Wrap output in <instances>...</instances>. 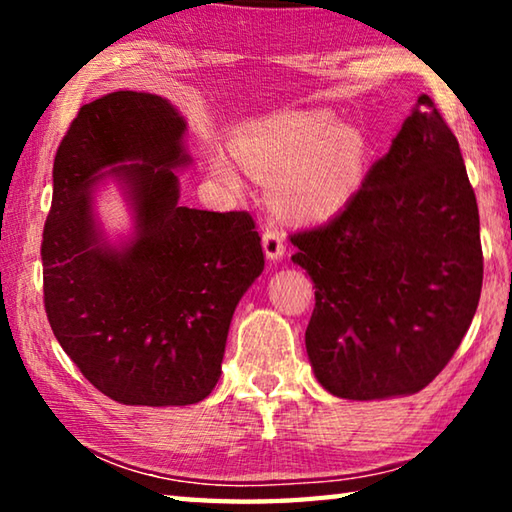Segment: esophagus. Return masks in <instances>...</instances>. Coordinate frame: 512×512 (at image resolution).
I'll return each instance as SVG.
<instances>
[{"label": "esophagus", "instance_id": "1", "mask_svg": "<svg viewBox=\"0 0 512 512\" xmlns=\"http://www.w3.org/2000/svg\"><path fill=\"white\" fill-rule=\"evenodd\" d=\"M262 248H264L266 259L277 262V259L284 255V239L280 237V232L266 230L264 237H262Z\"/></svg>", "mask_w": 512, "mask_h": 512}]
</instances>
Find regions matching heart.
<instances>
[{
    "mask_svg": "<svg viewBox=\"0 0 512 512\" xmlns=\"http://www.w3.org/2000/svg\"><path fill=\"white\" fill-rule=\"evenodd\" d=\"M235 155L248 171L277 176L273 198L284 214L323 221L343 210L359 189L366 140L325 110H284L241 126ZM238 163L221 151L210 158L214 176L232 189L244 183Z\"/></svg>",
    "mask_w": 512,
    "mask_h": 512,
    "instance_id": "heart-1",
    "label": "heart"
}]
</instances>
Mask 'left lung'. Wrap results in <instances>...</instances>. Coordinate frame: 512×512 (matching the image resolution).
Here are the masks:
<instances>
[{"instance_id":"obj_1","label":"left lung","mask_w":512,"mask_h":512,"mask_svg":"<svg viewBox=\"0 0 512 512\" xmlns=\"http://www.w3.org/2000/svg\"><path fill=\"white\" fill-rule=\"evenodd\" d=\"M291 244L316 287L305 345L325 391L386 400L436 379L476 314L483 253L461 149L427 94L348 205Z\"/></svg>"}]
</instances>
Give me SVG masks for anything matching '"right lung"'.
Here are the masks:
<instances>
[{"label":"right lung","mask_w":512,"mask_h":512,"mask_svg":"<svg viewBox=\"0 0 512 512\" xmlns=\"http://www.w3.org/2000/svg\"><path fill=\"white\" fill-rule=\"evenodd\" d=\"M187 119L158 94L85 103L58 146L42 235L45 309L60 348L103 395L187 406L221 377L232 314L264 271L253 216L180 205ZM117 184L132 228L112 240L96 196Z\"/></svg>","instance_id":"1"}]
</instances>
